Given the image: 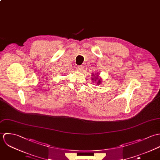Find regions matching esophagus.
Segmentation results:
<instances>
[{"label": "esophagus", "mask_w": 160, "mask_h": 160, "mask_svg": "<svg viewBox=\"0 0 160 160\" xmlns=\"http://www.w3.org/2000/svg\"><path fill=\"white\" fill-rule=\"evenodd\" d=\"M83 67L82 66V65H79L77 67V70L78 71H80V72H82L83 70Z\"/></svg>", "instance_id": "obj_1"}]
</instances>
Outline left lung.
I'll return each mask as SVG.
<instances>
[{
	"instance_id": "left-lung-1",
	"label": "left lung",
	"mask_w": 160,
	"mask_h": 160,
	"mask_svg": "<svg viewBox=\"0 0 160 160\" xmlns=\"http://www.w3.org/2000/svg\"><path fill=\"white\" fill-rule=\"evenodd\" d=\"M99 73H93L92 74V82H95L97 85H100L102 82V79L101 77L99 76Z\"/></svg>"
}]
</instances>
